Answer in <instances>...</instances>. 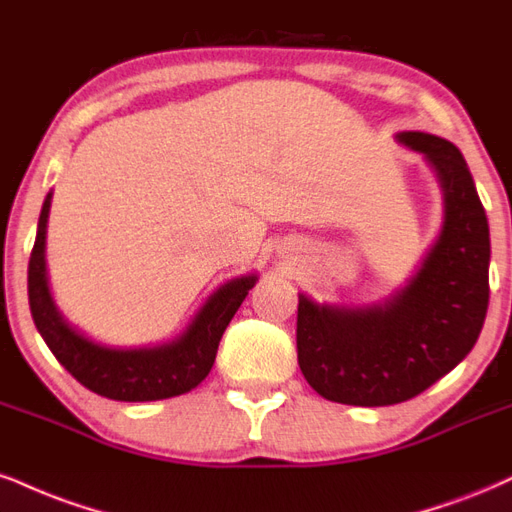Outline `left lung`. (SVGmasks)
Returning a JSON list of instances; mask_svg holds the SVG:
<instances>
[{
	"mask_svg": "<svg viewBox=\"0 0 512 512\" xmlns=\"http://www.w3.org/2000/svg\"><path fill=\"white\" fill-rule=\"evenodd\" d=\"M398 140L434 166L446 219L420 272L384 303L298 298V365L334 403L377 408L420 396L474 348L489 307V224L463 155L429 133L405 131Z\"/></svg>",
	"mask_w": 512,
	"mask_h": 512,
	"instance_id": "1",
	"label": "left lung"
}]
</instances>
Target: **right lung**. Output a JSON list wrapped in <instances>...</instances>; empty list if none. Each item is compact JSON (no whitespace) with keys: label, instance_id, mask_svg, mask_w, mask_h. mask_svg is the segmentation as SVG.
Instances as JSON below:
<instances>
[{"label":"right lung","instance_id":"obj_1","mask_svg":"<svg viewBox=\"0 0 512 512\" xmlns=\"http://www.w3.org/2000/svg\"><path fill=\"white\" fill-rule=\"evenodd\" d=\"M49 205H52V193L45 197V205H42L38 236H35L33 252H30L28 300L33 322L54 357L85 389L112 400L143 403V400L181 396V393L195 389L212 369L221 336L245 295L255 286L257 276H240L209 295L193 324L176 341L155 348L126 350L100 346V343L78 334L59 315L57 305L49 295L45 267Z\"/></svg>","mask_w":512,"mask_h":512}]
</instances>
